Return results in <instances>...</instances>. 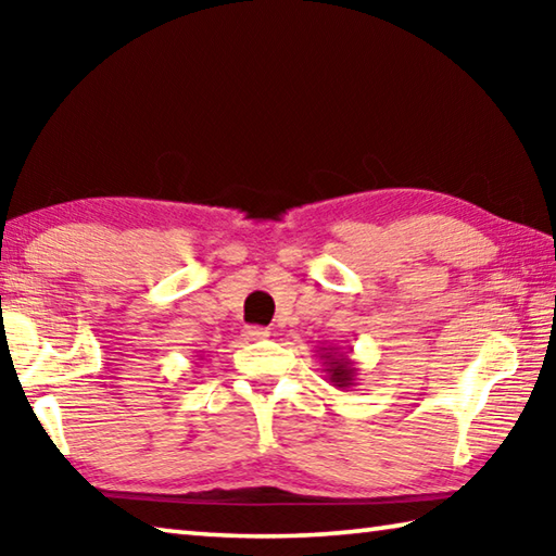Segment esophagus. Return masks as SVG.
<instances>
[{"instance_id":"1","label":"esophagus","mask_w":556,"mask_h":556,"mask_svg":"<svg viewBox=\"0 0 556 556\" xmlns=\"http://www.w3.org/2000/svg\"><path fill=\"white\" fill-rule=\"evenodd\" d=\"M242 336H244V341H262V338L269 336V328H262V326H244V328H242Z\"/></svg>"}]
</instances>
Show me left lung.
Segmentation results:
<instances>
[{
    "label": "left lung",
    "mask_w": 556,
    "mask_h": 556,
    "mask_svg": "<svg viewBox=\"0 0 556 556\" xmlns=\"http://www.w3.org/2000/svg\"><path fill=\"white\" fill-rule=\"evenodd\" d=\"M318 361L324 365V372H326V380L333 384L338 390H348L355 384L357 378V365L351 357V351L341 353V348H318L316 351Z\"/></svg>",
    "instance_id": "obj_1"
}]
</instances>
